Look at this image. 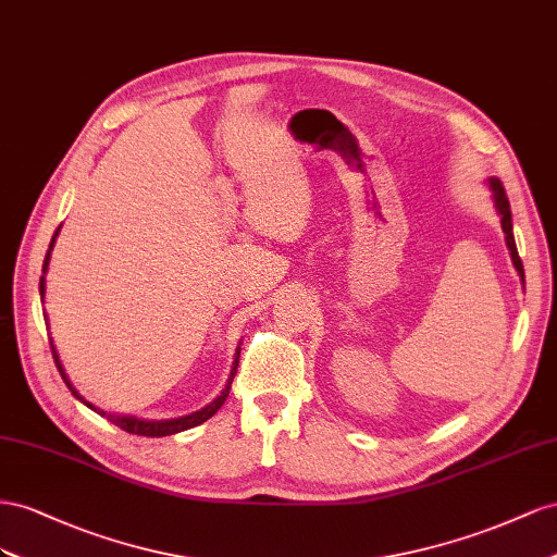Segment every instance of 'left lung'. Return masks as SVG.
Returning a JSON list of instances; mask_svg holds the SVG:
<instances>
[{
  "label": "left lung",
  "instance_id": "left-lung-1",
  "mask_svg": "<svg viewBox=\"0 0 557 557\" xmlns=\"http://www.w3.org/2000/svg\"><path fill=\"white\" fill-rule=\"evenodd\" d=\"M487 188L492 194V205H495V210L502 219V231H504V243L508 247V253H511V261H513V268L518 270L520 275V282L525 284V270H522V261L518 257V249H516V237H513V224H511V205H508V198H506V190L502 186V182L497 177H490L487 180Z\"/></svg>",
  "mask_w": 557,
  "mask_h": 557
}]
</instances>
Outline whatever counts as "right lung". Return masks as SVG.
Wrapping results in <instances>:
<instances>
[{
	"mask_svg": "<svg viewBox=\"0 0 557 557\" xmlns=\"http://www.w3.org/2000/svg\"><path fill=\"white\" fill-rule=\"evenodd\" d=\"M58 233H60V228L55 231V235H53V240H51V245H49V251H46V259H44V268H41V280H39V296H41V304H44V296H46V273H49V263H51V251H53V247H55V237H58ZM46 320V329H49V314L44 317ZM51 349H53V359H55V367H58V371H60V375H62V380H65V385L70 387V392L76 396L78 401H82L84 406H88L90 410H95L98 412V416H102V418H107L109 422H114L116 426H121L123 432H128V434H137V436H170V434H180V432H186V429H190V426H198V424H202L205 420H210L214 412L224 406V401H226V396H228V392H231V383H233V377H235V373H237V359H240V347L235 349V359H233V367H231V375H228V380H226V387L221 389V394L216 396L214 401H210L208 406L205 408H200V410H196V412H188V416H182V418H170V420H145V418H135V416H116V412H107V410H102V408H98L95 404H90V401H86L82 394L76 392V387L72 385V380H70V375L65 373V367H62V361H60V355H58V349H55V345H53V338H51Z\"/></svg>",
	"mask_w": 557,
	"mask_h": 557,
	"instance_id": "1",
	"label": "right lung"
}]
</instances>
